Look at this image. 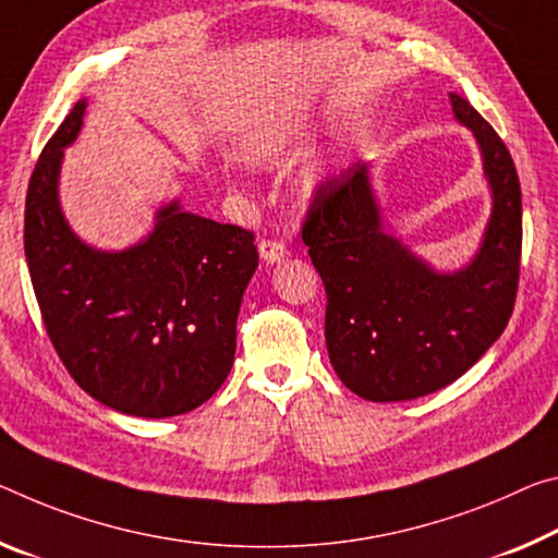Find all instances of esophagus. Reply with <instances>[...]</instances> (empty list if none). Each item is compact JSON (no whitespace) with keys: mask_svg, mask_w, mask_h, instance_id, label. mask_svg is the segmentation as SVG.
Masks as SVG:
<instances>
[{"mask_svg":"<svg viewBox=\"0 0 558 558\" xmlns=\"http://www.w3.org/2000/svg\"><path fill=\"white\" fill-rule=\"evenodd\" d=\"M258 253H260V258L268 263V265H276L280 260H286L288 255H290L288 247L282 245V243H276V241H260Z\"/></svg>","mask_w":558,"mask_h":558,"instance_id":"esophagus-1","label":"esophagus"}]
</instances>
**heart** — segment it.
I'll return each instance as SVG.
<instances>
[{"instance_id": "1", "label": "heart", "mask_w": 558, "mask_h": 558, "mask_svg": "<svg viewBox=\"0 0 558 558\" xmlns=\"http://www.w3.org/2000/svg\"><path fill=\"white\" fill-rule=\"evenodd\" d=\"M315 129V121L307 111L290 109L280 111L268 121H263L255 126L251 134L243 138L241 144V158L243 163L253 168H272L286 163L288 158H293L300 146L311 138ZM340 156L338 154H323L315 161L307 163L300 171L298 189L303 196H313L323 189V185L338 173Z\"/></svg>"}]
</instances>
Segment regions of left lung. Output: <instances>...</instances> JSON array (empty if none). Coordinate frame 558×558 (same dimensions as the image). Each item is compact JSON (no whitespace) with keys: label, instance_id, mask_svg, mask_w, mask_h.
<instances>
[{"label":"left lung","instance_id":"obj_1","mask_svg":"<svg viewBox=\"0 0 558 558\" xmlns=\"http://www.w3.org/2000/svg\"><path fill=\"white\" fill-rule=\"evenodd\" d=\"M454 119L472 131L492 210L480 247L439 270L385 223L373 168L360 161L313 201L303 241L327 293L325 344L344 387L369 402H404L452 385L507 327L519 286L521 189L514 161L459 94Z\"/></svg>","mask_w":558,"mask_h":558}]
</instances>
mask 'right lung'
Listing matches in <instances>:
<instances>
[{
  "instance_id": "1",
  "label": "right lung",
  "mask_w": 558,
  "mask_h": 558,
  "mask_svg": "<svg viewBox=\"0 0 558 558\" xmlns=\"http://www.w3.org/2000/svg\"><path fill=\"white\" fill-rule=\"evenodd\" d=\"M78 99L34 166L24 253L44 325L84 392L111 410L163 420L196 410L226 383L235 323L258 268L253 233L173 198L123 251L74 233L61 208L64 151L84 129Z\"/></svg>"
}]
</instances>
